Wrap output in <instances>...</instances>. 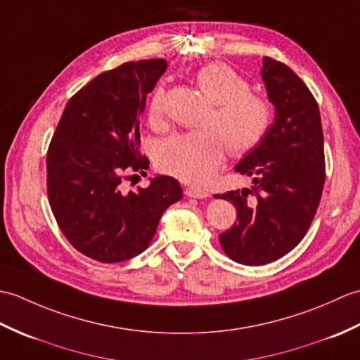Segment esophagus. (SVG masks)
<instances>
[{"instance_id":"obj_1","label":"esophagus","mask_w":360,"mask_h":360,"mask_svg":"<svg viewBox=\"0 0 360 360\" xmlns=\"http://www.w3.org/2000/svg\"><path fill=\"white\" fill-rule=\"evenodd\" d=\"M186 195L190 198H198V200H202V198H207L209 192L207 190H204L201 187H196V186H190L186 188Z\"/></svg>"}]
</instances>
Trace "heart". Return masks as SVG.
Instances as JSON below:
<instances>
[{"mask_svg":"<svg viewBox=\"0 0 360 360\" xmlns=\"http://www.w3.org/2000/svg\"><path fill=\"white\" fill-rule=\"evenodd\" d=\"M202 94L215 103L209 125L214 128L176 134L158 151L160 170L186 182H202L223 162L226 143L235 156L246 155L264 139L274 120L271 102L252 93L248 80L224 63H210L196 72ZM153 125L164 120V89L148 105Z\"/></svg>","mask_w":360,"mask_h":360,"instance_id":"1","label":"heart"}]
</instances>
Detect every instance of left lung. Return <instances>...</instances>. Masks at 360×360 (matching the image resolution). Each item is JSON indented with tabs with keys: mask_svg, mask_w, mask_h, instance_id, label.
Returning a JSON list of instances; mask_svg holds the SVG:
<instances>
[{
	"mask_svg": "<svg viewBox=\"0 0 360 360\" xmlns=\"http://www.w3.org/2000/svg\"><path fill=\"white\" fill-rule=\"evenodd\" d=\"M262 77L275 119L259 145L235 170L252 187L215 198L231 201L236 223L219 235L224 254L246 266L272 263L307 235L325 184L323 131L319 105L285 63L263 58Z\"/></svg>",
	"mask_w": 360,
	"mask_h": 360,
	"instance_id": "1",
	"label": "left lung"
}]
</instances>
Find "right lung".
Instances as JSON below:
<instances>
[{"label": "right lung", "instance_id": "1", "mask_svg": "<svg viewBox=\"0 0 360 360\" xmlns=\"http://www.w3.org/2000/svg\"><path fill=\"white\" fill-rule=\"evenodd\" d=\"M167 70L164 58L117 66L75 93L49 143L48 198L60 231L101 263L139 255L168 205L182 198L179 182L158 174L148 187L127 192L133 173L147 174L139 119L147 94Z\"/></svg>", "mask_w": 360, "mask_h": 360}]
</instances>
